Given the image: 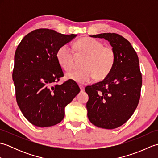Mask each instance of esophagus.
Masks as SVG:
<instances>
[{
	"mask_svg": "<svg viewBox=\"0 0 158 158\" xmlns=\"http://www.w3.org/2000/svg\"><path fill=\"white\" fill-rule=\"evenodd\" d=\"M79 88H80V89H81V92H83L85 90V88L84 86L83 85H79Z\"/></svg>",
	"mask_w": 158,
	"mask_h": 158,
	"instance_id": "1",
	"label": "esophagus"
}]
</instances>
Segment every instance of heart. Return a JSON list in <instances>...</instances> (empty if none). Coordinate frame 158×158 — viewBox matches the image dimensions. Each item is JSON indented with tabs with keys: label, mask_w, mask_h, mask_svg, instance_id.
<instances>
[{
	"label": "heart",
	"mask_w": 158,
	"mask_h": 158,
	"mask_svg": "<svg viewBox=\"0 0 158 158\" xmlns=\"http://www.w3.org/2000/svg\"><path fill=\"white\" fill-rule=\"evenodd\" d=\"M77 55L84 56L83 69L70 71L66 74L68 79L80 84H85L96 80H102L109 75L115 62V53L113 48L103 46L102 43L91 37H83L75 43ZM56 58L62 68L68 71L74 66L75 56L68 44L60 46L57 50Z\"/></svg>",
	"instance_id": "heart-1"
}]
</instances>
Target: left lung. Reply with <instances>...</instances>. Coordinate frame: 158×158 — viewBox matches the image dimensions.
Masks as SVG:
<instances>
[{
    "mask_svg": "<svg viewBox=\"0 0 158 158\" xmlns=\"http://www.w3.org/2000/svg\"><path fill=\"white\" fill-rule=\"evenodd\" d=\"M107 40L115 53V62L102 81L87 86L88 119L94 125L115 129L125 123L139 102L142 75L138 56L130 43L115 33L90 36Z\"/></svg>",
    "mask_w": 158,
    "mask_h": 158,
    "instance_id": "1",
    "label": "left lung"
}]
</instances>
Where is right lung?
I'll return each mask as SVG.
<instances>
[{"label":"right lung","instance_id":"right-lung-1","mask_svg":"<svg viewBox=\"0 0 158 158\" xmlns=\"http://www.w3.org/2000/svg\"><path fill=\"white\" fill-rule=\"evenodd\" d=\"M76 36L37 29L26 35L17 48L12 75L16 100L23 116L34 126L49 127L60 123L65 106L80 92L71 80L56 84L64 76L57 50Z\"/></svg>","mask_w":158,"mask_h":158}]
</instances>
